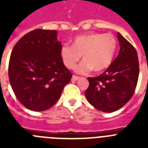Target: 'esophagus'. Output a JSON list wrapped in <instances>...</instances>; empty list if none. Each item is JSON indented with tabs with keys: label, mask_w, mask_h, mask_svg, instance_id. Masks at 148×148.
I'll return each instance as SVG.
<instances>
[{
	"label": "esophagus",
	"mask_w": 148,
	"mask_h": 148,
	"mask_svg": "<svg viewBox=\"0 0 148 148\" xmlns=\"http://www.w3.org/2000/svg\"><path fill=\"white\" fill-rule=\"evenodd\" d=\"M80 78L79 76H76V75H73V78H72V80L73 81H77Z\"/></svg>",
	"instance_id": "esophagus-1"
}]
</instances>
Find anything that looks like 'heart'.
Masks as SVG:
<instances>
[{
  "instance_id": "1",
  "label": "heart",
  "mask_w": 148,
  "mask_h": 148,
  "mask_svg": "<svg viewBox=\"0 0 148 148\" xmlns=\"http://www.w3.org/2000/svg\"><path fill=\"white\" fill-rule=\"evenodd\" d=\"M116 48L117 42L111 34H84L75 37L73 45L64 44L61 49V57L65 66L71 69L82 55L84 60L75 66V71L84 74L94 70L99 73L111 64Z\"/></svg>"
}]
</instances>
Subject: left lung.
Listing matches in <instances>:
<instances>
[{"mask_svg":"<svg viewBox=\"0 0 148 148\" xmlns=\"http://www.w3.org/2000/svg\"><path fill=\"white\" fill-rule=\"evenodd\" d=\"M120 50L117 58L100 75L87 78L89 87L85 95L99 110L111 113L122 108L135 92L139 74L137 52L133 45L117 34Z\"/></svg>","mask_w":148,"mask_h":148,"instance_id":"8db88e82","label":"left lung"}]
</instances>
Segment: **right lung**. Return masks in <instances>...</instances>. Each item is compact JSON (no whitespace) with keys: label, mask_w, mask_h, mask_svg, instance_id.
<instances>
[{"label":"right lung","mask_w":148,"mask_h":148,"mask_svg":"<svg viewBox=\"0 0 148 148\" xmlns=\"http://www.w3.org/2000/svg\"><path fill=\"white\" fill-rule=\"evenodd\" d=\"M56 30L36 29L18 40L9 62V78L18 100L27 109L43 111L59 99L73 74L61 57Z\"/></svg>","instance_id":"add662e5"}]
</instances>
